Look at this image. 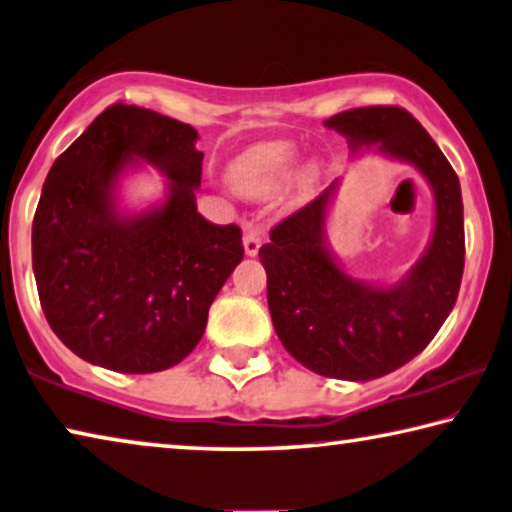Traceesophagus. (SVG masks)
I'll use <instances>...</instances> for the list:
<instances>
[{
	"mask_svg": "<svg viewBox=\"0 0 512 512\" xmlns=\"http://www.w3.org/2000/svg\"><path fill=\"white\" fill-rule=\"evenodd\" d=\"M258 249H261V233L254 226H247L245 231V254L247 256H258Z\"/></svg>",
	"mask_w": 512,
	"mask_h": 512,
	"instance_id": "esophagus-1",
	"label": "esophagus"
}]
</instances>
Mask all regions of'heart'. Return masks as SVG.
Here are the masks:
<instances>
[{
  "instance_id": "heart-1",
  "label": "heart",
  "mask_w": 512,
  "mask_h": 512,
  "mask_svg": "<svg viewBox=\"0 0 512 512\" xmlns=\"http://www.w3.org/2000/svg\"><path fill=\"white\" fill-rule=\"evenodd\" d=\"M297 174L295 146L274 141L249 148L231 164V183L235 190L247 196H270L286 187ZM320 178L318 164H306L302 171V185L311 187Z\"/></svg>"
}]
</instances>
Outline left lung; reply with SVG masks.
Here are the masks:
<instances>
[{
    "instance_id": "8db88e82",
    "label": "left lung",
    "mask_w": 512,
    "mask_h": 512,
    "mask_svg": "<svg viewBox=\"0 0 512 512\" xmlns=\"http://www.w3.org/2000/svg\"><path fill=\"white\" fill-rule=\"evenodd\" d=\"M329 130L361 148L412 164L435 196V226L423 256L396 283L350 277L327 242V212L341 180L293 212L258 251L267 272L274 332L309 371L366 382L405 366L453 311L465 270L460 180L439 146L400 107H359L327 119Z\"/></svg>"
}]
</instances>
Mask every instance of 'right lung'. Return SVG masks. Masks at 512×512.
Returning a JSON list of instances; mask_svg holds the SVG:
<instances>
[{
	"instance_id": "obj_1",
	"label": "right lung",
	"mask_w": 512,
	"mask_h": 512,
	"mask_svg": "<svg viewBox=\"0 0 512 512\" xmlns=\"http://www.w3.org/2000/svg\"><path fill=\"white\" fill-rule=\"evenodd\" d=\"M192 125L112 105L45 178L31 226V263L52 332L77 357L116 373H157L183 361L235 265L242 233L196 210L203 153ZM139 161L168 178L165 199L139 213L118 185Z\"/></svg>"
}]
</instances>
